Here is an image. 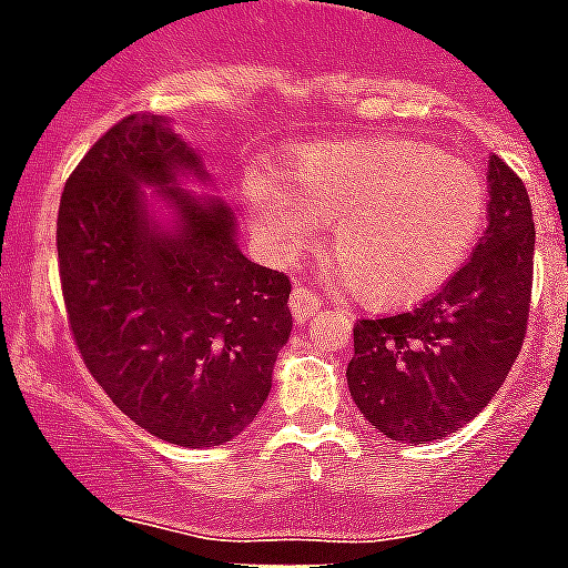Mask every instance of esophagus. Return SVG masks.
Wrapping results in <instances>:
<instances>
[{"mask_svg": "<svg viewBox=\"0 0 568 568\" xmlns=\"http://www.w3.org/2000/svg\"><path fill=\"white\" fill-rule=\"evenodd\" d=\"M288 306H292L294 321L306 323L308 317H314V314L321 312V297L308 292V288H303V285H294L292 303H288Z\"/></svg>", "mask_w": 568, "mask_h": 568, "instance_id": "1", "label": "esophagus"}]
</instances>
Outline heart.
Wrapping results in <instances>:
<instances>
[{
    "label": "heart",
    "mask_w": 568,
    "mask_h": 568,
    "mask_svg": "<svg viewBox=\"0 0 568 568\" xmlns=\"http://www.w3.org/2000/svg\"><path fill=\"white\" fill-rule=\"evenodd\" d=\"M242 199L271 256L297 260L328 225L337 274L361 303L407 306L454 276L485 225V184L459 159L404 138L300 146L283 179L247 173Z\"/></svg>",
    "instance_id": "heart-1"
}]
</instances>
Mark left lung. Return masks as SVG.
<instances>
[{
    "mask_svg": "<svg viewBox=\"0 0 568 568\" xmlns=\"http://www.w3.org/2000/svg\"><path fill=\"white\" fill-rule=\"evenodd\" d=\"M531 268V202L490 155L488 227L474 256L413 312L357 321L346 381L366 422L393 442L427 445L479 416L523 349Z\"/></svg>",
    "mask_w": 568,
    "mask_h": 568,
    "instance_id": "1",
    "label": "left lung"
}]
</instances>
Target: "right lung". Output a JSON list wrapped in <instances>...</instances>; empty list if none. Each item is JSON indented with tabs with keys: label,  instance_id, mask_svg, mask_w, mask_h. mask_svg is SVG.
<instances>
[{
	"label": "right lung",
	"instance_id": "1",
	"mask_svg": "<svg viewBox=\"0 0 568 568\" xmlns=\"http://www.w3.org/2000/svg\"><path fill=\"white\" fill-rule=\"evenodd\" d=\"M202 152L161 114L114 123L65 181L57 256L71 335L121 413L179 447L254 422L292 335V283L247 260Z\"/></svg>",
	"mask_w": 568,
	"mask_h": 568
}]
</instances>
